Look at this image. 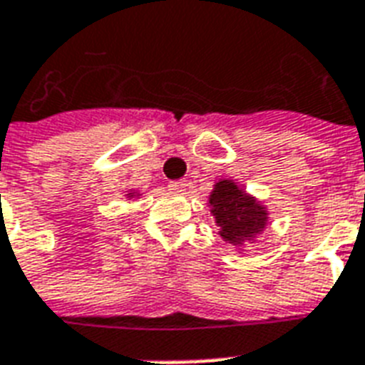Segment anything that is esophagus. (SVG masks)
Masks as SVG:
<instances>
[{"label": "esophagus", "mask_w": 365, "mask_h": 365, "mask_svg": "<svg viewBox=\"0 0 365 365\" xmlns=\"http://www.w3.org/2000/svg\"><path fill=\"white\" fill-rule=\"evenodd\" d=\"M168 187H170L172 191H176V193H183L185 187H187V180H176V182H170Z\"/></svg>", "instance_id": "esophagus-1"}]
</instances>
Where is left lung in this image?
I'll return each mask as SVG.
<instances>
[{
    "label": "left lung",
    "mask_w": 365,
    "mask_h": 365,
    "mask_svg": "<svg viewBox=\"0 0 365 365\" xmlns=\"http://www.w3.org/2000/svg\"><path fill=\"white\" fill-rule=\"evenodd\" d=\"M212 216L216 217L220 237L233 246H242L261 233L269 220L265 206L244 191L233 180H222L210 193Z\"/></svg>",
    "instance_id": "8db88e82"
}]
</instances>
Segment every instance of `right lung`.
<instances>
[{
  "label": "right lung",
  "mask_w": 365,
  "mask_h": 365,
  "mask_svg": "<svg viewBox=\"0 0 365 365\" xmlns=\"http://www.w3.org/2000/svg\"><path fill=\"white\" fill-rule=\"evenodd\" d=\"M126 197H128V199H132V197H136V193H134V191H130V193H126Z\"/></svg>",
  "instance_id": "obj_1"
}]
</instances>
